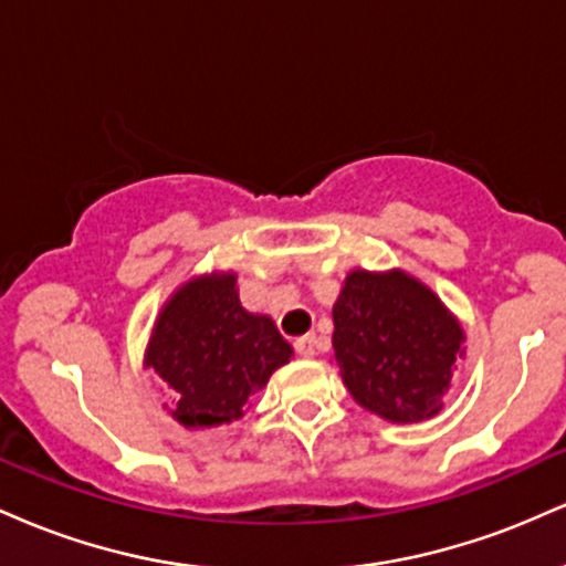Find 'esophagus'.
<instances>
[{
  "label": "esophagus",
  "instance_id": "obj_1",
  "mask_svg": "<svg viewBox=\"0 0 566 566\" xmlns=\"http://www.w3.org/2000/svg\"><path fill=\"white\" fill-rule=\"evenodd\" d=\"M295 350L301 356H314L316 354V337L314 335H301L295 340Z\"/></svg>",
  "mask_w": 566,
  "mask_h": 566
}]
</instances>
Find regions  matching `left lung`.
Segmentation results:
<instances>
[{"label":"left lung","instance_id":"left-lung-1","mask_svg":"<svg viewBox=\"0 0 566 566\" xmlns=\"http://www.w3.org/2000/svg\"><path fill=\"white\" fill-rule=\"evenodd\" d=\"M333 322L343 382L361 407L394 423L439 412L463 329L431 290L401 271H354Z\"/></svg>","mask_w":566,"mask_h":566}]
</instances>
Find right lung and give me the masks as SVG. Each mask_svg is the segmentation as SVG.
<instances>
[{"instance_id": "add662e5", "label": "right lung", "mask_w": 566, "mask_h": 566, "mask_svg": "<svg viewBox=\"0 0 566 566\" xmlns=\"http://www.w3.org/2000/svg\"><path fill=\"white\" fill-rule=\"evenodd\" d=\"M292 346L269 316L247 314L237 276H201L161 311L146 365L167 382L170 412L184 426L239 420Z\"/></svg>"}]
</instances>
